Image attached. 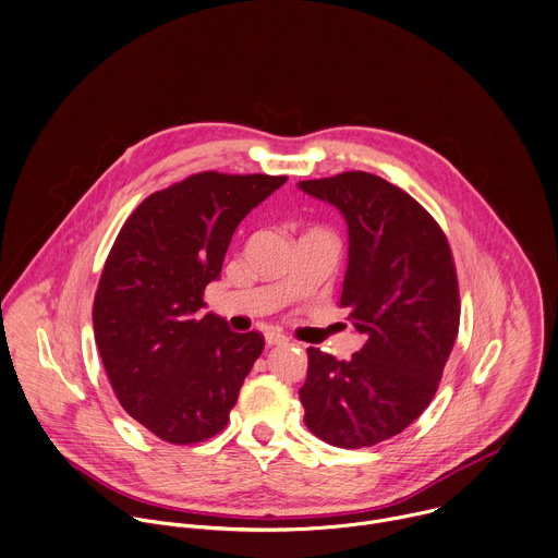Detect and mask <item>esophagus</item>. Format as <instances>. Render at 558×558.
<instances>
[{
	"label": "esophagus",
	"instance_id": "1",
	"mask_svg": "<svg viewBox=\"0 0 558 558\" xmlns=\"http://www.w3.org/2000/svg\"><path fill=\"white\" fill-rule=\"evenodd\" d=\"M286 342H288V338H286L283 333H279V331H266V344H268V347L286 344Z\"/></svg>",
	"mask_w": 558,
	"mask_h": 558
}]
</instances>
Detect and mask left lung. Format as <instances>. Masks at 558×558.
<instances>
[{
	"mask_svg": "<svg viewBox=\"0 0 558 558\" xmlns=\"http://www.w3.org/2000/svg\"><path fill=\"white\" fill-rule=\"evenodd\" d=\"M299 187L349 225L340 305L366 336L349 360L307 349L303 418L333 447H373L418 418L438 390L460 325L453 255L427 209L381 177L342 172Z\"/></svg>",
	"mask_w": 558,
	"mask_h": 558,
	"instance_id": "8db88e82",
	"label": "left lung"
}]
</instances>
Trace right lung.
<instances>
[{"label": "right lung", "instance_id": "obj_1", "mask_svg": "<svg viewBox=\"0 0 558 558\" xmlns=\"http://www.w3.org/2000/svg\"><path fill=\"white\" fill-rule=\"evenodd\" d=\"M288 177L198 172L150 194L124 222L94 299L96 344L122 408L174 445L203 442L229 423L264 349L205 314L242 218Z\"/></svg>", "mask_w": 558, "mask_h": 558}]
</instances>
